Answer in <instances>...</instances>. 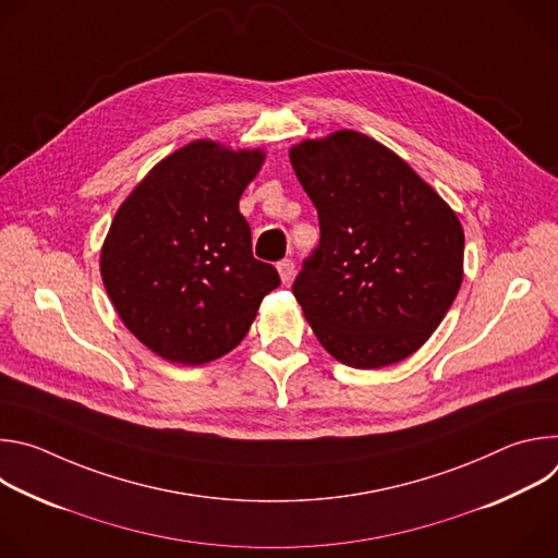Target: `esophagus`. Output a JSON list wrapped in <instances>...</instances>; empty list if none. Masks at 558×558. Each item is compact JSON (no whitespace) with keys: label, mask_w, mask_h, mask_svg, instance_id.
I'll list each match as a JSON object with an SVG mask.
<instances>
[{"label":"esophagus","mask_w":558,"mask_h":558,"mask_svg":"<svg viewBox=\"0 0 558 558\" xmlns=\"http://www.w3.org/2000/svg\"><path fill=\"white\" fill-rule=\"evenodd\" d=\"M278 274H280V280L287 284L291 278H293V260L291 258H284L278 263Z\"/></svg>","instance_id":"1"}]
</instances>
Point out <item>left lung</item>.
<instances>
[{"label": "left lung", "mask_w": 558, "mask_h": 558, "mask_svg": "<svg viewBox=\"0 0 558 558\" xmlns=\"http://www.w3.org/2000/svg\"><path fill=\"white\" fill-rule=\"evenodd\" d=\"M293 172L320 220V245L293 282L315 338L342 364L413 355L463 280V229L400 156L353 130L302 141Z\"/></svg>", "instance_id": "8db88e82"}]
</instances>
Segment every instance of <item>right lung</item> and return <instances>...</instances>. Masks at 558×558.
Returning a JSON list of instances; mask_svg holds the SVG:
<instances>
[{"mask_svg": "<svg viewBox=\"0 0 558 558\" xmlns=\"http://www.w3.org/2000/svg\"><path fill=\"white\" fill-rule=\"evenodd\" d=\"M260 149L192 141L134 187L101 250V278L123 325L156 355L198 366L243 342L280 284L252 252L238 209Z\"/></svg>", "mask_w": 558, "mask_h": 558, "instance_id": "right-lung-1", "label": "right lung"}]
</instances>
